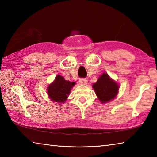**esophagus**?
<instances>
[{
	"instance_id": "esophagus-1",
	"label": "esophagus",
	"mask_w": 157,
	"mask_h": 157,
	"mask_svg": "<svg viewBox=\"0 0 157 157\" xmlns=\"http://www.w3.org/2000/svg\"><path fill=\"white\" fill-rule=\"evenodd\" d=\"M87 82H88V81L87 80H86V79H79V84H82V85H86V84H87Z\"/></svg>"
}]
</instances>
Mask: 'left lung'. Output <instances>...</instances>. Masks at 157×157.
<instances>
[{
  "mask_svg": "<svg viewBox=\"0 0 157 157\" xmlns=\"http://www.w3.org/2000/svg\"><path fill=\"white\" fill-rule=\"evenodd\" d=\"M93 88L100 101L105 103L115 97L117 94L119 86L109 78L107 73H104L98 78L97 82L93 84Z\"/></svg>",
  "mask_w": 157,
  "mask_h": 157,
  "instance_id": "left-lung-1",
  "label": "left lung"
}]
</instances>
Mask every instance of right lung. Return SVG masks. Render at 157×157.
<instances>
[{
  "mask_svg": "<svg viewBox=\"0 0 157 157\" xmlns=\"http://www.w3.org/2000/svg\"><path fill=\"white\" fill-rule=\"evenodd\" d=\"M75 82L67 81L61 75H56L54 82L48 87V94L52 101L64 102L68 97Z\"/></svg>",
  "mask_w": 157,
  "mask_h": 157,
  "instance_id": "1",
  "label": "right lung"
}]
</instances>
